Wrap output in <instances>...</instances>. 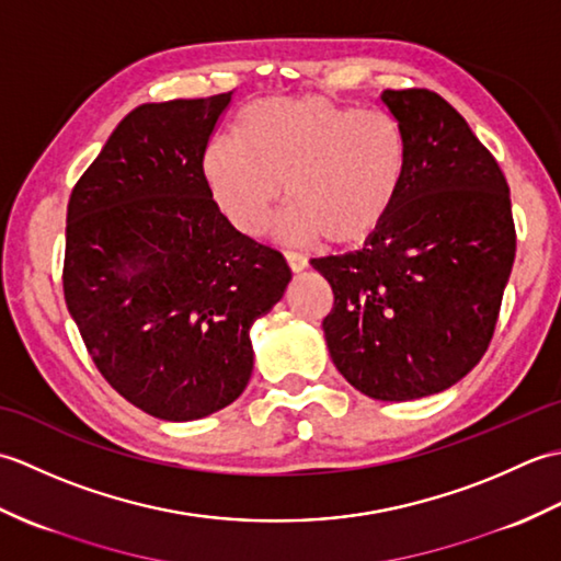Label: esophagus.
Returning a JSON list of instances; mask_svg holds the SVG:
<instances>
[{"label": "esophagus", "mask_w": 561, "mask_h": 561, "mask_svg": "<svg viewBox=\"0 0 561 561\" xmlns=\"http://www.w3.org/2000/svg\"><path fill=\"white\" fill-rule=\"evenodd\" d=\"M284 257H287V265H289L291 272H301L308 265L306 255H301L299 250H284Z\"/></svg>", "instance_id": "obj_1"}]
</instances>
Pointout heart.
<instances>
[{"label": "heart", "mask_w": 561, "mask_h": 561, "mask_svg": "<svg viewBox=\"0 0 561 561\" xmlns=\"http://www.w3.org/2000/svg\"><path fill=\"white\" fill-rule=\"evenodd\" d=\"M202 173L224 217L245 236L267 229L284 199V231L359 245L383 229L408 175V141L386 113L325 96L255 101L233 135L211 141Z\"/></svg>", "instance_id": "heart-1"}]
</instances>
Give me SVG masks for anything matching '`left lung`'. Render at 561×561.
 Returning <instances> with one entry per match:
<instances>
[{"mask_svg":"<svg viewBox=\"0 0 561 561\" xmlns=\"http://www.w3.org/2000/svg\"><path fill=\"white\" fill-rule=\"evenodd\" d=\"M380 101L408 141V175L383 229L313 257L335 304L323 320L337 371L388 402L434 396L490 347L516 257L506 178L465 117L428 89Z\"/></svg>","mask_w":561,"mask_h":561,"instance_id":"1","label":"left lung"}]
</instances>
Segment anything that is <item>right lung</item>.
I'll return each instance as SVG.
<instances>
[{
	"instance_id": "obj_1",
	"label": "right lung",
	"mask_w": 561,
	"mask_h": 561,
	"mask_svg": "<svg viewBox=\"0 0 561 561\" xmlns=\"http://www.w3.org/2000/svg\"><path fill=\"white\" fill-rule=\"evenodd\" d=\"M231 96L139 105L67 205L69 313L101 376L165 422L241 396L253 374L250 325L291 279L279 250L233 229L202 173Z\"/></svg>"
}]
</instances>
